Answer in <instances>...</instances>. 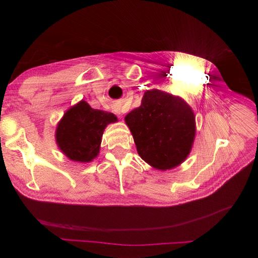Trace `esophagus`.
<instances>
[{"mask_svg": "<svg viewBox=\"0 0 258 258\" xmlns=\"http://www.w3.org/2000/svg\"><path fill=\"white\" fill-rule=\"evenodd\" d=\"M113 111H114L117 115H121L122 113H124L123 110H122V107H121L120 105H117V104H115V105L113 106Z\"/></svg>", "mask_w": 258, "mask_h": 258, "instance_id": "1", "label": "esophagus"}]
</instances>
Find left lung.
<instances>
[{
  "label": "left lung",
  "mask_w": 258,
  "mask_h": 258,
  "mask_svg": "<svg viewBox=\"0 0 258 258\" xmlns=\"http://www.w3.org/2000/svg\"><path fill=\"white\" fill-rule=\"evenodd\" d=\"M141 158L158 170L173 169L189 155L196 134L191 107L160 91L147 90L141 105L124 117Z\"/></svg>",
  "instance_id": "1"
}]
</instances>
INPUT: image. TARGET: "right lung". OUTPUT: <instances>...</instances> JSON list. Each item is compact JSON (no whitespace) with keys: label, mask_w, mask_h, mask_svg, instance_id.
<instances>
[{"label":"right lung","mask_w":258,"mask_h":258,"mask_svg":"<svg viewBox=\"0 0 258 258\" xmlns=\"http://www.w3.org/2000/svg\"><path fill=\"white\" fill-rule=\"evenodd\" d=\"M116 121L117 117L113 113L95 110L82 100L69 108L59 121L56 142L69 159L90 162L100 152L105 127Z\"/></svg>","instance_id":"add662e5"}]
</instances>
